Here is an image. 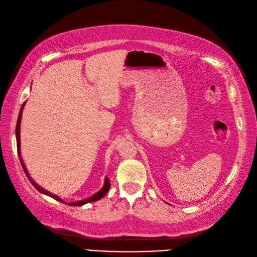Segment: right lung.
<instances>
[{"label": "right lung", "instance_id": "add662e5", "mask_svg": "<svg viewBox=\"0 0 257 257\" xmlns=\"http://www.w3.org/2000/svg\"><path fill=\"white\" fill-rule=\"evenodd\" d=\"M25 104H26V103H25ZM25 104H23V105L21 106V109H20V112H19V115H18L17 125H16V139H17V150H18L19 160H20V163H21V165H22V168H23V170H25V173H26V175H27L28 179H29V180H30V182L32 183V185L34 186V188H35L37 191H40L41 193L45 194V195L50 196V197L54 198V199L58 200V201H61V203L67 204L68 206H82V205H84V204L92 203V201H96V200L102 199V198H103V197L106 195V193H107L108 191H109V189H110V182H109V179H108L107 177L105 178V182H104L103 188L100 189L98 192H96V193L94 194V195H92V196H90V197H88V198H85V199H82V200L75 201V203H65V201H64L63 199L60 198V197H59V196H57V195H54V194L50 193L49 191H47V190L43 189L41 185H38V184H37L35 181H33V179L31 178L30 174L28 173V170H27V167H26V165H25V163H23V160H22V157H21V152H20V123H21L22 110H23V107H25Z\"/></svg>", "mask_w": 257, "mask_h": 257}]
</instances>
